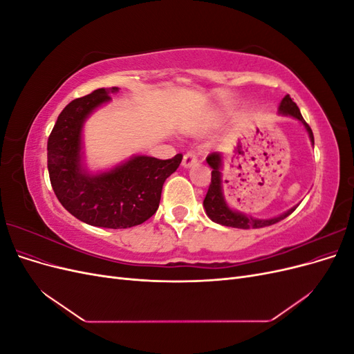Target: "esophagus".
I'll return each mask as SVG.
<instances>
[{"label": "esophagus", "mask_w": 354, "mask_h": 354, "mask_svg": "<svg viewBox=\"0 0 354 354\" xmlns=\"http://www.w3.org/2000/svg\"><path fill=\"white\" fill-rule=\"evenodd\" d=\"M198 162V156H196V153H194V152H187L185 156H183V167L185 168H189V167H192V165H195Z\"/></svg>", "instance_id": "34e87169"}]
</instances>
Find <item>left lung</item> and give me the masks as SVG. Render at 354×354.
Here are the masks:
<instances>
[{"label":"left lung","mask_w":354,"mask_h":354,"mask_svg":"<svg viewBox=\"0 0 354 354\" xmlns=\"http://www.w3.org/2000/svg\"><path fill=\"white\" fill-rule=\"evenodd\" d=\"M279 113L282 115H289L295 118L299 122H301L306 130L308 133L310 142L315 145V137L312 128L308 127V124L304 121V118L301 116V112H299L298 106L292 102V99L289 97V94H286L282 99L279 104ZM207 162L212 168L211 171V185L208 187L207 196L203 199V208H205L207 216L214 221L218 223L221 226H227V227H236V229H260L266 226H272V224L281 221L286 218L289 214H291L297 207L288 209L286 212L281 214V216L273 217V218H254L251 216H246L243 212L234 211L232 209L226 199L223 196V185H221V153L218 152H212L207 156Z\"/></svg>","instance_id":"left-lung-1"}]
</instances>
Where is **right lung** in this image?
Returning <instances> with one entry per match:
<instances>
[{
    "mask_svg": "<svg viewBox=\"0 0 354 354\" xmlns=\"http://www.w3.org/2000/svg\"><path fill=\"white\" fill-rule=\"evenodd\" d=\"M120 88H99L72 100L59 115L47 142L51 187L73 217L95 227L127 229L156 212L165 180L178 168L183 155L158 159L137 155L99 174L82 164V127L99 106L111 102Z\"/></svg>",
    "mask_w": 354,
    "mask_h": 354,
    "instance_id": "add662e5",
    "label": "right lung"
}]
</instances>
